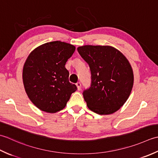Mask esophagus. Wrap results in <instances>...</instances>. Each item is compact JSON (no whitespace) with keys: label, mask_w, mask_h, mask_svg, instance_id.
<instances>
[{"label":"esophagus","mask_w":158,"mask_h":158,"mask_svg":"<svg viewBox=\"0 0 158 158\" xmlns=\"http://www.w3.org/2000/svg\"><path fill=\"white\" fill-rule=\"evenodd\" d=\"M76 86H77V87H78V91H80V90H81V83H80V82H77L76 83Z\"/></svg>","instance_id":"esophagus-1"}]
</instances>
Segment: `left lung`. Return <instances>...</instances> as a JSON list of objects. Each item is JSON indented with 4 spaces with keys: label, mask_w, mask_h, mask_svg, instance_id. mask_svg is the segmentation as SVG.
<instances>
[{
    "label": "left lung",
    "mask_w": 158,
    "mask_h": 158,
    "mask_svg": "<svg viewBox=\"0 0 158 158\" xmlns=\"http://www.w3.org/2000/svg\"><path fill=\"white\" fill-rule=\"evenodd\" d=\"M78 52L91 70L90 87L84 90V99L90 110L99 114L118 110L130 95L134 74L123 54L108 46H84Z\"/></svg>",
    "instance_id": "obj_1"
}]
</instances>
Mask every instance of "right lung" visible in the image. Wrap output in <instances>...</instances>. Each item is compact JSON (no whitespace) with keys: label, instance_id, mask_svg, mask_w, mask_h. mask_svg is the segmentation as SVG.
I'll return each instance as SVG.
<instances>
[{"label":"right lung","instance_id":"add662e5","mask_svg":"<svg viewBox=\"0 0 158 158\" xmlns=\"http://www.w3.org/2000/svg\"><path fill=\"white\" fill-rule=\"evenodd\" d=\"M75 46L60 41L39 46L28 56L23 68V83L31 101L41 110L50 113L65 107L72 93L77 90L69 82L65 63Z\"/></svg>","mask_w":158,"mask_h":158}]
</instances>
